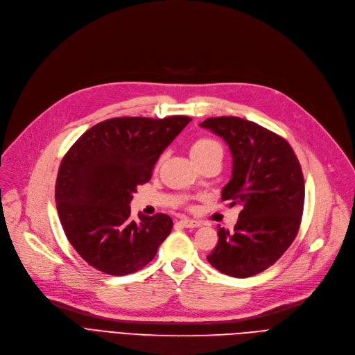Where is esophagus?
Wrapping results in <instances>:
<instances>
[{
    "instance_id": "1",
    "label": "esophagus",
    "mask_w": 355,
    "mask_h": 355,
    "mask_svg": "<svg viewBox=\"0 0 355 355\" xmlns=\"http://www.w3.org/2000/svg\"><path fill=\"white\" fill-rule=\"evenodd\" d=\"M180 223H182L184 227H200V226H202L200 222L193 220V219H182Z\"/></svg>"
}]
</instances>
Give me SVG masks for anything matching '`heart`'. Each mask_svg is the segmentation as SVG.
<instances>
[{
	"mask_svg": "<svg viewBox=\"0 0 355 355\" xmlns=\"http://www.w3.org/2000/svg\"><path fill=\"white\" fill-rule=\"evenodd\" d=\"M211 153H222L220 143H218L214 139L202 137V139L195 140L191 146V156H192L193 160L205 157V156L211 155Z\"/></svg>",
	"mask_w": 355,
	"mask_h": 355,
	"instance_id": "b5f03b06",
	"label": "heart"
}]
</instances>
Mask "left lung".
<instances>
[{
	"mask_svg": "<svg viewBox=\"0 0 355 355\" xmlns=\"http://www.w3.org/2000/svg\"><path fill=\"white\" fill-rule=\"evenodd\" d=\"M220 136L232 153V178L222 200L241 206L234 232L218 227L219 241L207 255L222 274L257 275L274 265L294 242L304 211V176L289 143L241 117H209L200 123Z\"/></svg>",
	"mask_w": 355,
	"mask_h": 355,
	"instance_id": "1",
	"label": "left lung"
}]
</instances>
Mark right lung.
Wrapping results in <instances>:
<instances>
[{
  "label": "right lung",
  "mask_w": 355,
  "mask_h": 355,
  "mask_svg": "<svg viewBox=\"0 0 355 355\" xmlns=\"http://www.w3.org/2000/svg\"><path fill=\"white\" fill-rule=\"evenodd\" d=\"M192 119L114 117L83 133L62 157L55 203L64 234L77 254L109 275L148 265L169 236L164 214L130 219L137 186L149 182L163 150Z\"/></svg>",
  "instance_id": "1"
}]
</instances>
